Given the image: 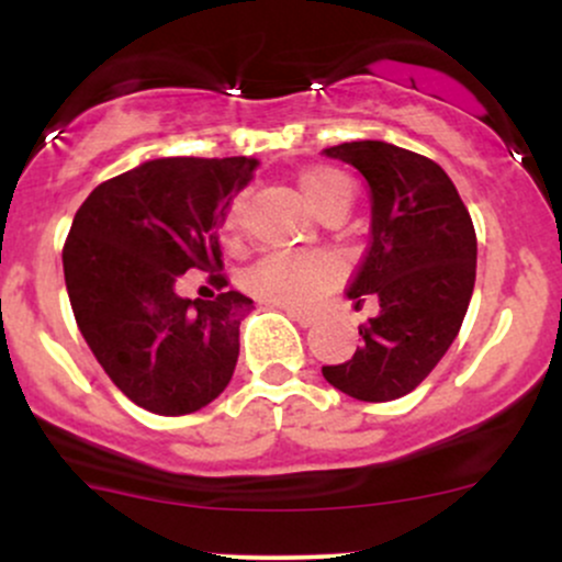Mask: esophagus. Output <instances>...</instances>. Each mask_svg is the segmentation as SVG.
Returning a JSON list of instances; mask_svg holds the SVG:
<instances>
[{
    "label": "esophagus",
    "instance_id": "esophagus-1",
    "mask_svg": "<svg viewBox=\"0 0 562 562\" xmlns=\"http://www.w3.org/2000/svg\"><path fill=\"white\" fill-rule=\"evenodd\" d=\"M288 317L293 322H299L301 327L317 325V317H314V314H308V312H293V308H288Z\"/></svg>",
    "mask_w": 562,
    "mask_h": 562
}]
</instances>
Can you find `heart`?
Returning a JSON list of instances; mask_svg holds the SVG:
<instances>
[{"label":"heart","mask_w":562,"mask_h":562,"mask_svg":"<svg viewBox=\"0 0 562 562\" xmlns=\"http://www.w3.org/2000/svg\"><path fill=\"white\" fill-rule=\"evenodd\" d=\"M301 190L306 195L308 205L322 216L325 211L335 209V205L351 203V184L340 171L335 169H308L301 173ZM240 227H243V200L237 198L229 205L227 216H224L222 235L227 245L240 243ZM338 277L333 259L319 254H277L261 259L256 267L248 269L245 274V290L254 295L256 301L269 303V306L280 308H301L314 306L325 290Z\"/></svg>","instance_id":"heart-1"}]
</instances>
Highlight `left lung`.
<instances>
[{
    "mask_svg": "<svg viewBox=\"0 0 562 562\" xmlns=\"http://www.w3.org/2000/svg\"><path fill=\"white\" fill-rule=\"evenodd\" d=\"M370 187V248L348 299L372 295L380 312L359 327L362 346L322 367L333 389L359 402H393L415 391L454 344L475 285L473 218L447 171L380 139L327 147Z\"/></svg>",
    "mask_w": 562,
    "mask_h": 562,
    "instance_id": "obj_1",
    "label": "left lung"
}]
</instances>
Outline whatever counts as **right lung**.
Returning <instances> with one entry per match:
<instances>
[{"mask_svg": "<svg viewBox=\"0 0 562 562\" xmlns=\"http://www.w3.org/2000/svg\"><path fill=\"white\" fill-rule=\"evenodd\" d=\"M256 166L245 156L145 160L97 184L76 211L63 248L76 325L142 409L190 415L229 385L254 301L237 290L190 301L177 280L222 269L218 227Z\"/></svg>", "mask_w": 562, "mask_h": 562, "instance_id": "obj_1", "label": "right lung"}]
</instances>
